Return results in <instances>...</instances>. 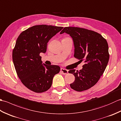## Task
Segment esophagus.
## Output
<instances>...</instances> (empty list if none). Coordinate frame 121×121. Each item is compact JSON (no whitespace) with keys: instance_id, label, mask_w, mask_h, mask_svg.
<instances>
[{"instance_id":"obj_1","label":"esophagus","mask_w":121,"mask_h":121,"mask_svg":"<svg viewBox=\"0 0 121 121\" xmlns=\"http://www.w3.org/2000/svg\"><path fill=\"white\" fill-rule=\"evenodd\" d=\"M61 72L63 74H64V75H65V74H68V71L67 70H66V69H63V68L61 69Z\"/></svg>"}]
</instances>
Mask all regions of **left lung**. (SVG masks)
<instances>
[{
  "instance_id": "obj_1",
  "label": "left lung",
  "mask_w": 121,
  "mask_h": 121,
  "mask_svg": "<svg viewBox=\"0 0 121 121\" xmlns=\"http://www.w3.org/2000/svg\"><path fill=\"white\" fill-rule=\"evenodd\" d=\"M64 33L72 38L74 57L85 62L79 71H69L75 76V81L70 84V87L77 91H86L97 83L107 67L110 56L108 44L101 35L91 30L65 27L60 34Z\"/></svg>"
}]
</instances>
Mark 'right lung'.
<instances>
[{"mask_svg":"<svg viewBox=\"0 0 121 121\" xmlns=\"http://www.w3.org/2000/svg\"><path fill=\"white\" fill-rule=\"evenodd\" d=\"M63 27L38 25L23 31L12 51L17 75L24 85L35 92L49 89L54 76L60 70L58 65H43L40 53H45L47 43Z\"/></svg>","mask_w":121,"mask_h":121,"instance_id":"1","label":"right lung"}]
</instances>
